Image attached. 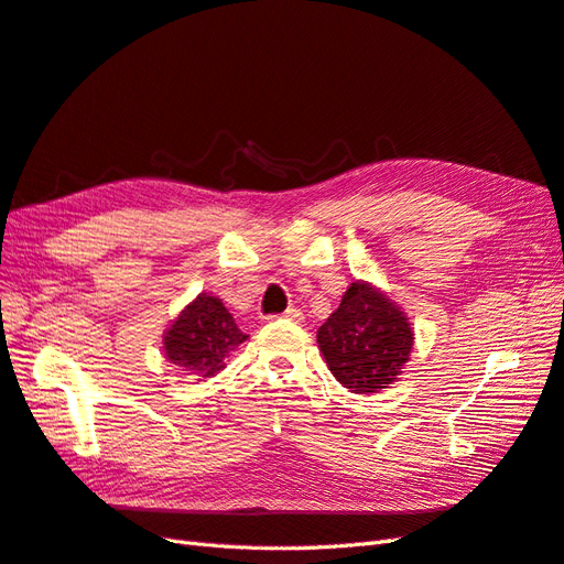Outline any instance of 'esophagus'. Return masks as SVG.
<instances>
[{
    "instance_id": "esophagus-1",
    "label": "esophagus",
    "mask_w": 564,
    "mask_h": 564,
    "mask_svg": "<svg viewBox=\"0 0 564 564\" xmlns=\"http://www.w3.org/2000/svg\"><path fill=\"white\" fill-rule=\"evenodd\" d=\"M283 319H291V322H302V312L297 307H291L283 312Z\"/></svg>"
}]
</instances>
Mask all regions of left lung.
I'll list each match as a JSON object with an SVG mask.
<instances>
[{
  "instance_id": "left-lung-1",
  "label": "left lung",
  "mask_w": 564,
  "mask_h": 564,
  "mask_svg": "<svg viewBox=\"0 0 564 564\" xmlns=\"http://www.w3.org/2000/svg\"><path fill=\"white\" fill-rule=\"evenodd\" d=\"M408 316L369 283L355 281L338 310L319 326L316 343L330 373L352 393H377L393 383L412 350Z\"/></svg>"
}]
</instances>
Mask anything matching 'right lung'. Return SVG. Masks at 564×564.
I'll use <instances>...</instances> for the list:
<instances>
[{
  "instance_id": "right-lung-1",
  "label": "right lung",
  "mask_w": 564,
  "mask_h": 564,
  "mask_svg": "<svg viewBox=\"0 0 564 564\" xmlns=\"http://www.w3.org/2000/svg\"><path fill=\"white\" fill-rule=\"evenodd\" d=\"M248 338L214 295L199 293L187 305L164 336V350L171 365L195 377H214L224 367V357Z\"/></svg>"
}]
</instances>
